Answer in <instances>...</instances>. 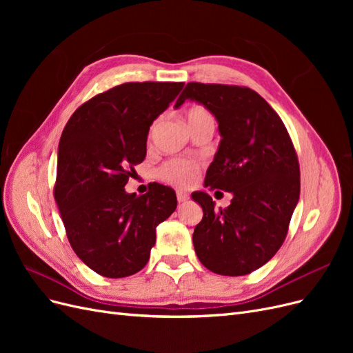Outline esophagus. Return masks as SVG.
I'll return each instance as SVG.
<instances>
[{"mask_svg":"<svg viewBox=\"0 0 353 353\" xmlns=\"http://www.w3.org/2000/svg\"><path fill=\"white\" fill-rule=\"evenodd\" d=\"M190 199V196L187 194V193H183V191H176V200L179 201V203H184V201H187Z\"/></svg>","mask_w":353,"mask_h":353,"instance_id":"1","label":"esophagus"}]
</instances>
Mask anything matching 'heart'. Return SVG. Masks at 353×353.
<instances>
[{"label":"heart","mask_w":353,"mask_h":353,"mask_svg":"<svg viewBox=\"0 0 353 353\" xmlns=\"http://www.w3.org/2000/svg\"><path fill=\"white\" fill-rule=\"evenodd\" d=\"M210 113L205 108H191L187 112L188 125L210 119ZM199 175V165L188 159H170L157 170V176L165 183L179 188H188L196 183Z\"/></svg>","instance_id":"b5f03b06"}]
</instances>
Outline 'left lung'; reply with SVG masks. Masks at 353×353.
Segmentation results:
<instances>
[{
  "label": "left lung",
  "instance_id": "8db88e82",
  "mask_svg": "<svg viewBox=\"0 0 353 353\" xmlns=\"http://www.w3.org/2000/svg\"><path fill=\"white\" fill-rule=\"evenodd\" d=\"M187 99L215 114L222 137L205 185L232 193L219 210L208 193L191 194L203 209L194 250L212 272L250 274L281 248L301 194L293 141L281 117L248 87L188 82L175 108Z\"/></svg>",
  "mask_w": 353,
  "mask_h": 353
}]
</instances>
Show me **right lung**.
<instances>
[{
  "label": "right lung",
  "mask_w": 353,
  "mask_h": 353,
  "mask_svg": "<svg viewBox=\"0 0 353 353\" xmlns=\"http://www.w3.org/2000/svg\"><path fill=\"white\" fill-rule=\"evenodd\" d=\"M184 82H126L81 104L59 144L54 199L78 258L108 279L143 270L156 228L176 209L175 191L125 185L147 152V135Z\"/></svg>",
  "instance_id": "obj_1"
}]
</instances>
